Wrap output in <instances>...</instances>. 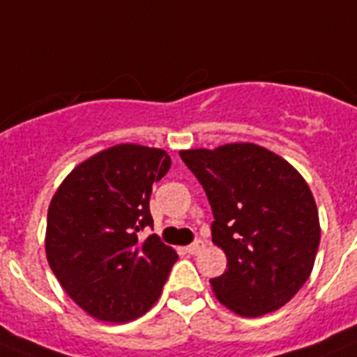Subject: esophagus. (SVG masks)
<instances>
[{
    "mask_svg": "<svg viewBox=\"0 0 357 357\" xmlns=\"http://www.w3.org/2000/svg\"><path fill=\"white\" fill-rule=\"evenodd\" d=\"M204 248H205L204 242H202V240H196L194 244L187 245V248H185V251H187L188 255H198L199 251H202V249H204Z\"/></svg>",
    "mask_w": 357,
    "mask_h": 357,
    "instance_id": "obj_1",
    "label": "esophagus"
}]
</instances>
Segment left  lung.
<instances>
[{"label": "left lung", "instance_id": "8db88e82", "mask_svg": "<svg viewBox=\"0 0 357 357\" xmlns=\"http://www.w3.org/2000/svg\"><path fill=\"white\" fill-rule=\"evenodd\" d=\"M213 208V244L227 257L211 279L216 299L242 317L282 308L314 269L321 225L295 167L255 143L179 150Z\"/></svg>", "mask_w": 357, "mask_h": 357}]
</instances>
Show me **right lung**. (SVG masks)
<instances>
[{"mask_svg": "<svg viewBox=\"0 0 357 357\" xmlns=\"http://www.w3.org/2000/svg\"><path fill=\"white\" fill-rule=\"evenodd\" d=\"M161 149L123 143L77 165L47 211L45 255L63 291L88 315L128 323L152 308L178 253L152 234L150 194L170 169Z\"/></svg>", "mask_w": 357, "mask_h": 357, "instance_id": "1", "label": "right lung"}]
</instances>
